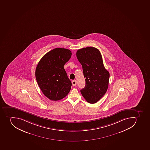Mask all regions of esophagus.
<instances>
[{
    "label": "esophagus",
    "mask_w": 150,
    "mask_h": 150,
    "mask_svg": "<svg viewBox=\"0 0 150 150\" xmlns=\"http://www.w3.org/2000/svg\"><path fill=\"white\" fill-rule=\"evenodd\" d=\"M72 85H73V86H76V81L75 80L72 81Z\"/></svg>",
    "instance_id": "34e87169"
}]
</instances>
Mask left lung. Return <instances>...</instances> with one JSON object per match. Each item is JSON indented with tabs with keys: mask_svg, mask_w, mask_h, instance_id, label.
I'll return each instance as SVG.
<instances>
[{
	"mask_svg": "<svg viewBox=\"0 0 150 150\" xmlns=\"http://www.w3.org/2000/svg\"><path fill=\"white\" fill-rule=\"evenodd\" d=\"M76 57L82 64L86 80V86L81 93L88 103H96L107 91L109 73L103 66L102 55L97 48L87 47L79 49Z\"/></svg>",
	"mask_w": 150,
	"mask_h": 150,
	"instance_id": "1",
	"label": "left lung"
}]
</instances>
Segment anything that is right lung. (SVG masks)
Here are the masks:
<instances>
[{
  "mask_svg": "<svg viewBox=\"0 0 150 150\" xmlns=\"http://www.w3.org/2000/svg\"><path fill=\"white\" fill-rule=\"evenodd\" d=\"M71 55L69 49L54 48L45 54L38 63L35 78L42 92L51 100L62 99L70 91L72 83L64 66Z\"/></svg>",
  "mask_w": 150,
  "mask_h": 150,
  "instance_id": "right-lung-1",
  "label": "right lung"
}]
</instances>
